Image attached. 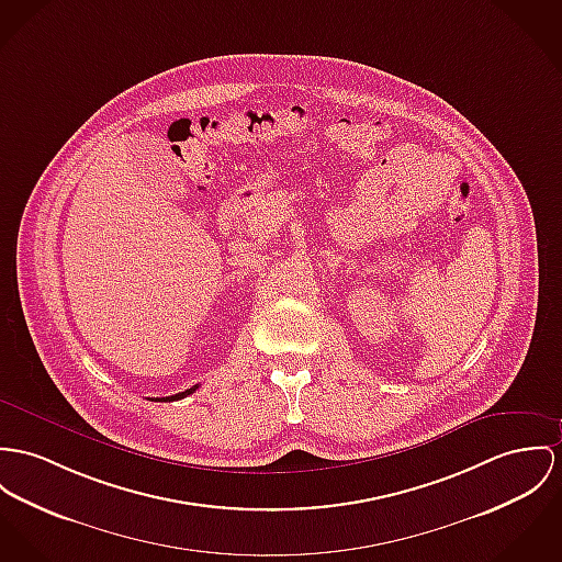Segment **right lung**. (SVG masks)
<instances>
[{"label":"right lung","instance_id":"right-lung-1","mask_svg":"<svg viewBox=\"0 0 562 562\" xmlns=\"http://www.w3.org/2000/svg\"><path fill=\"white\" fill-rule=\"evenodd\" d=\"M199 389V385H194V387L186 389V391H181V393H175V395H169V397H156L154 402H175V400H181V397H186V395H190V393H194Z\"/></svg>","mask_w":562,"mask_h":562}]
</instances>
